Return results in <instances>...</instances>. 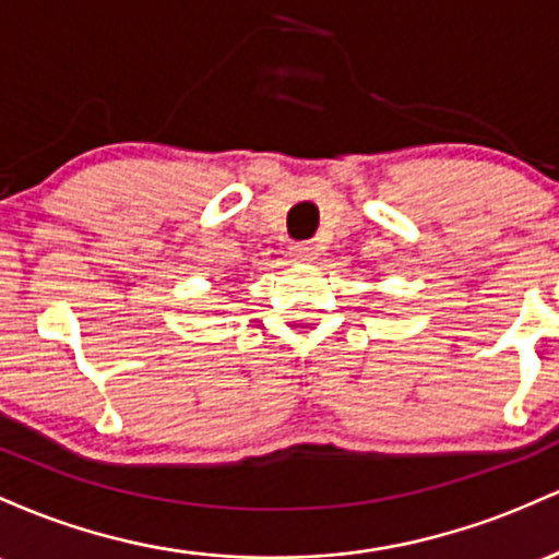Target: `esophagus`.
Here are the masks:
<instances>
[{"instance_id":"esophagus-1","label":"esophagus","mask_w":559,"mask_h":559,"mask_svg":"<svg viewBox=\"0 0 559 559\" xmlns=\"http://www.w3.org/2000/svg\"><path fill=\"white\" fill-rule=\"evenodd\" d=\"M290 253H293V259H296V261H313V259H317V248H313V242H293Z\"/></svg>"}]
</instances>
